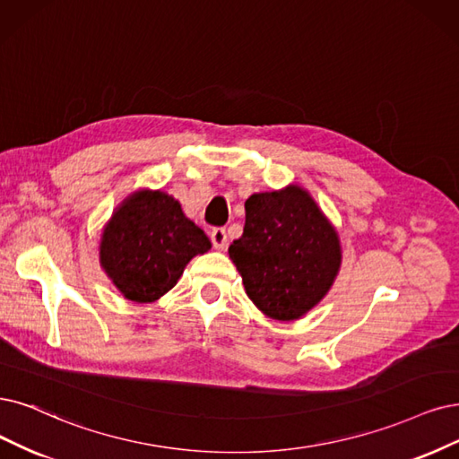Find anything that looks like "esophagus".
I'll list each match as a JSON object with an SVG mask.
<instances>
[{
    "mask_svg": "<svg viewBox=\"0 0 459 459\" xmlns=\"http://www.w3.org/2000/svg\"><path fill=\"white\" fill-rule=\"evenodd\" d=\"M210 238H212V244H213L215 249H225L227 247L229 238H227V230L225 229H213L210 232Z\"/></svg>",
    "mask_w": 459,
    "mask_h": 459,
    "instance_id": "obj_1",
    "label": "esophagus"
}]
</instances>
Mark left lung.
<instances>
[{
  "instance_id": "left-lung-1",
  "label": "left lung",
  "mask_w": 459,
  "mask_h": 459,
  "mask_svg": "<svg viewBox=\"0 0 459 459\" xmlns=\"http://www.w3.org/2000/svg\"><path fill=\"white\" fill-rule=\"evenodd\" d=\"M229 255L253 304L278 321L312 310L342 263L334 227L299 185L246 200L244 234L230 244Z\"/></svg>"
}]
</instances>
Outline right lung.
Wrapping results in <instances>:
<instances>
[{"instance_id": "1", "label": "right lung", "mask_w": 459, "mask_h": 459, "mask_svg": "<svg viewBox=\"0 0 459 459\" xmlns=\"http://www.w3.org/2000/svg\"><path fill=\"white\" fill-rule=\"evenodd\" d=\"M212 242L162 191H138L118 206L101 234L100 264L132 302H155Z\"/></svg>"}]
</instances>
